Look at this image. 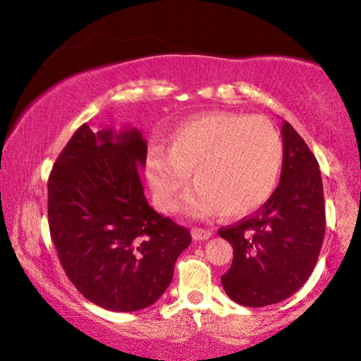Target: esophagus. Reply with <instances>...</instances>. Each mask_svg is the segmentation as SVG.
<instances>
[{
    "label": "esophagus",
    "mask_w": 361,
    "mask_h": 361,
    "mask_svg": "<svg viewBox=\"0 0 361 361\" xmlns=\"http://www.w3.org/2000/svg\"><path fill=\"white\" fill-rule=\"evenodd\" d=\"M192 235L195 241H205V239H209L210 235H212V231L209 229H200V227H195L192 231Z\"/></svg>",
    "instance_id": "34e87169"
}]
</instances>
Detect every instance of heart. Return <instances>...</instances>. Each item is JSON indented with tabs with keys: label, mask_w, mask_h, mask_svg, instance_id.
I'll return each instance as SVG.
<instances>
[{
	"label": "heart",
	"mask_w": 361,
	"mask_h": 361,
	"mask_svg": "<svg viewBox=\"0 0 361 361\" xmlns=\"http://www.w3.org/2000/svg\"><path fill=\"white\" fill-rule=\"evenodd\" d=\"M283 140L264 117L231 111L198 115L171 135L169 149L147 154V178L157 209L173 212L188 183L185 210L193 215L243 217L275 192L283 166Z\"/></svg>",
	"instance_id": "obj_1"
}]
</instances>
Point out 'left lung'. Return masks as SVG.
I'll return each instance as SVG.
<instances>
[{
    "label": "left lung",
    "instance_id": "1",
    "mask_svg": "<svg viewBox=\"0 0 361 361\" xmlns=\"http://www.w3.org/2000/svg\"><path fill=\"white\" fill-rule=\"evenodd\" d=\"M281 140L280 185L252 217L219 231L234 250L222 287L246 307H264L293 295L309 280L324 239V192L317 159L288 122L281 123Z\"/></svg>",
    "mask_w": 361,
    "mask_h": 361
}]
</instances>
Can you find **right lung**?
I'll return each mask as SVG.
<instances>
[{"instance_id": "1", "label": "right lung", "mask_w": 361, "mask_h": 361, "mask_svg": "<svg viewBox=\"0 0 361 361\" xmlns=\"http://www.w3.org/2000/svg\"><path fill=\"white\" fill-rule=\"evenodd\" d=\"M137 128L74 132L49 178V229L66 275L93 304L115 312L152 305L192 243L186 227L152 210L139 168Z\"/></svg>"}]
</instances>
